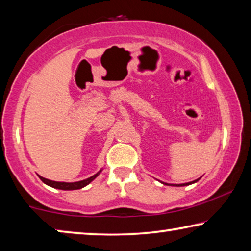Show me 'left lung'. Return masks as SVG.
<instances>
[{"label":"left lung","mask_w":251,"mask_h":251,"mask_svg":"<svg viewBox=\"0 0 251 251\" xmlns=\"http://www.w3.org/2000/svg\"><path fill=\"white\" fill-rule=\"evenodd\" d=\"M198 181H199V178H198V180H194V181L189 182V183H183V184H168V183H164V184H166V185H174V186H185V185L193 184V183H196V182H198ZM162 183H163V182H162Z\"/></svg>","instance_id":"left-lung-1"}]
</instances>
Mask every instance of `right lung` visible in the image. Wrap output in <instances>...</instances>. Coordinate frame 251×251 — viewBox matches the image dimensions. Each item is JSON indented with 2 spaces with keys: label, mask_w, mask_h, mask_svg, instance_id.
<instances>
[{
  "label": "right lung",
  "mask_w": 251,
  "mask_h": 251,
  "mask_svg": "<svg viewBox=\"0 0 251 251\" xmlns=\"http://www.w3.org/2000/svg\"><path fill=\"white\" fill-rule=\"evenodd\" d=\"M101 170L97 172L95 176H90L88 178H86V180H82V181H78V182H71V183H67V182H55V181H51V180H48V178H45L42 176L39 177L41 178V181L43 183H46L47 185L51 186V188H54V189H59V190H78V189H81L83 186L88 185L91 181H94L95 178H96L99 174H100Z\"/></svg>",
  "instance_id": "add662e5"
}]
</instances>
